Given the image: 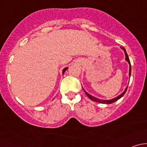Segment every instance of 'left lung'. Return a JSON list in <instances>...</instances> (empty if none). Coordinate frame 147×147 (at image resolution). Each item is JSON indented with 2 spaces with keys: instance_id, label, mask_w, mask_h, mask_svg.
Wrapping results in <instances>:
<instances>
[{
  "instance_id": "left-lung-1",
  "label": "left lung",
  "mask_w": 147,
  "mask_h": 147,
  "mask_svg": "<svg viewBox=\"0 0 147 147\" xmlns=\"http://www.w3.org/2000/svg\"><path fill=\"white\" fill-rule=\"evenodd\" d=\"M121 48L122 49V50H124V54H125V60H127V61L128 62L129 64V77H130V75H131V63H130L128 55H127V52H126L125 48H124V47H121ZM127 87H126V89H125V90H124V91L123 92L121 93V94H119V96H117V97H115V98L112 99V100H100V99L97 98V97H94V96H92L91 94H89V93H87V92H86L85 90H84V89H83V90H84V91L85 94H87V96L89 97V98L90 99V100H92V101H94V102H99V103H102V104H112V103H113V102L117 101L118 100H119V99L121 98V97H122L123 96H124V94H125V92H127Z\"/></svg>"
}]
</instances>
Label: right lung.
<instances>
[{"mask_svg": "<svg viewBox=\"0 0 147 147\" xmlns=\"http://www.w3.org/2000/svg\"><path fill=\"white\" fill-rule=\"evenodd\" d=\"M67 67H65V68H64V69H63V74H64V72H65V71L67 70Z\"/></svg>", "mask_w": 147, "mask_h": 147, "instance_id": "1", "label": "right lung"}]
</instances>
